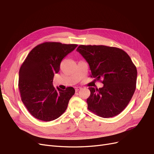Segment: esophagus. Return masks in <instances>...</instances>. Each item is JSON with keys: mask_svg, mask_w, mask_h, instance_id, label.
I'll return each mask as SVG.
<instances>
[{"mask_svg": "<svg viewBox=\"0 0 154 154\" xmlns=\"http://www.w3.org/2000/svg\"><path fill=\"white\" fill-rule=\"evenodd\" d=\"M82 89V88H81V87H76V88H75V91L76 92H78L79 90H81Z\"/></svg>", "mask_w": 154, "mask_h": 154, "instance_id": "1", "label": "esophagus"}]
</instances>
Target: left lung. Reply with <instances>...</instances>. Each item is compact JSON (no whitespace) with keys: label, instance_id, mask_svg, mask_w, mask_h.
<instances>
[{"label":"left lung","instance_id":"left-lung-1","mask_svg":"<svg viewBox=\"0 0 154 154\" xmlns=\"http://www.w3.org/2000/svg\"><path fill=\"white\" fill-rule=\"evenodd\" d=\"M77 51L89 63L91 77L104 84L101 88H89L88 109L104 118L119 115L136 89L137 70L130 57L122 49L104 45H80Z\"/></svg>","mask_w":154,"mask_h":154}]
</instances>
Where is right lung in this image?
Returning <instances> with one entry per match:
<instances>
[{
    "label": "right lung",
    "mask_w": 154,
    "mask_h": 154,
    "mask_svg": "<svg viewBox=\"0 0 154 154\" xmlns=\"http://www.w3.org/2000/svg\"><path fill=\"white\" fill-rule=\"evenodd\" d=\"M77 46L76 44L45 42L35 46L21 65L18 83L21 100L30 114L38 119L52 121L67 108L75 89L72 87L56 89L53 80L60 70L62 59Z\"/></svg>",
    "instance_id": "right-lung-1"
}]
</instances>
